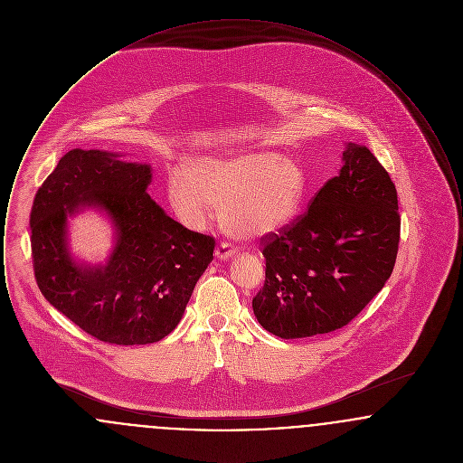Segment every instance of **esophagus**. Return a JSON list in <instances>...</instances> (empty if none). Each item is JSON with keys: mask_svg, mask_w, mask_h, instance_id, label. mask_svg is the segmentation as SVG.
Listing matches in <instances>:
<instances>
[{"mask_svg": "<svg viewBox=\"0 0 463 463\" xmlns=\"http://www.w3.org/2000/svg\"><path fill=\"white\" fill-rule=\"evenodd\" d=\"M234 253H236V250H234L231 244H227V242H221V244L217 246V250H215V257H217L219 260H227V259H231Z\"/></svg>", "mask_w": 463, "mask_h": 463, "instance_id": "obj_1", "label": "esophagus"}]
</instances>
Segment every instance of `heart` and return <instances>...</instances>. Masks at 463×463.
<instances>
[{"instance_id": "heart-1", "label": "heart", "mask_w": 463, "mask_h": 463, "mask_svg": "<svg viewBox=\"0 0 463 463\" xmlns=\"http://www.w3.org/2000/svg\"><path fill=\"white\" fill-rule=\"evenodd\" d=\"M307 194L304 166L272 151L212 156L175 168L168 199L178 221L204 229L222 206V223L241 240H257L293 221Z\"/></svg>"}]
</instances>
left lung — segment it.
<instances>
[{"mask_svg": "<svg viewBox=\"0 0 463 463\" xmlns=\"http://www.w3.org/2000/svg\"><path fill=\"white\" fill-rule=\"evenodd\" d=\"M342 163L306 213L262 238L265 283L251 306L276 336L349 325L392 274L401 231L396 185L364 146L347 144Z\"/></svg>", "mask_w": 463, "mask_h": 463, "instance_id": "8db88e82", "label": "left lung"}]
</instances>
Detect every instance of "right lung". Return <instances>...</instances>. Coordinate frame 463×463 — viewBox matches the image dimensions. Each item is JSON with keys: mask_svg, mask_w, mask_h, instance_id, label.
<instances>
[{"mask_svg": "<svg viewBox=\"0 0 463 463\" xmlns=\"http://www.w3.org/2000/svg\"><path fill=\"white\" fill-rule=\"evenodd\" d=\"M151 166L99 149H72L38 189L31 210L34 278L76 326L116 345L155 344L175 330L215 240L170 219L146 193ZM104 211L115 227L106 265H80L66 248V217Z\"/></svg>", "mask_w": 463, "mask_h": 463, "instance_id": "1", "label": "right lung"}]
</instances>
